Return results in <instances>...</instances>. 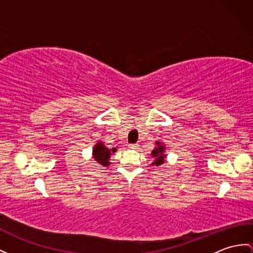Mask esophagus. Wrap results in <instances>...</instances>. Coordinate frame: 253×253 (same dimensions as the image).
<instances>
[{
  "label": "esophagus",
  "instance_id": "34e87169",
  "mask_svg": "<svg viewBox=\"0 0 253 253\" xmlns=\"http://www.w3.org/2000/svg\"><path fill=\"white\" fill-rule=\"evenodd\" d=\"M128 148H130V149H138L139 144H130L128 145Z\"/></svg>",
  "mask_w": 253,
  "mask_h": 253
}]
</instances>
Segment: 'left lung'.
Wrapping results in <instances>:
<instances>
[{"mask_svg":"<svg viewBox=\"0 0 253 253\" xmlns=\"http://www.w3.org/2000/svg\"><path fill=\"white\" fill-rule=\"evenodd\" d=\"M157 145H158V147L155 150H152V152H151V156L153 158H156V161L152 163L153 165L162 164L164 162V158H165V155L163 153L165 147H163L161 144L159 143V141H157Z\"/></svg>","mask_w":253,"mask_h":253,"instance_id":"8db88e82","label":"left lung"}]
</instances>
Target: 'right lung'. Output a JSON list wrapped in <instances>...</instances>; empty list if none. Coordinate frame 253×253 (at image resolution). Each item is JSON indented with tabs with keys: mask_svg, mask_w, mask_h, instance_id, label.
<instances>
[{
	"mask_svg": "<svg viewBox=\"0 0 253 253\" xmlns=\"http://www.w3.org/2000/svg\"><path fill=\"white\" fill-rule=\"evenodd\" d=\"M116 149L113 148L112 150L108 149L105 146H104L102 143H98L95 145L93 148V158L95 161H97L100 164L106 166L109 164V158H110V153L115 152Z\"/></svg>",
	"mask_w": 253,
	"mask_h": 253,
	"instance_id": "add662e5",
	"label": "right lung"
}]
</instances>
